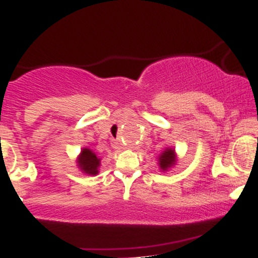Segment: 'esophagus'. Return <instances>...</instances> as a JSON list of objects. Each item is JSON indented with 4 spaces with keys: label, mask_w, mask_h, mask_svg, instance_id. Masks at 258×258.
<instances>
[{
    "label": "esophagus",
    "mask_w": 258,
    "mask_h": 258,
    "mask_svg": "<svg viewBox=\"0 0 258 258\" xmlns=\"http://www.w3.org/2000/svg\"><path fill=\"white\" fill-rule=\"evenodd\" d=\"M113 147L116 148V150H119V148H120L119 142H118V141H114V142H113Z\"/></svg>",
    "instance_id": "34e87169"
}]
</instances>
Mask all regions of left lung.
Listing matches in <instances>:
<instances>
[{"instance_id": "obj_1", "label": "left lung", "mask_w": 258, "mask_h": 258, "mask_svg": "<svg viewBox=\"0 0 258 258\" xmlns=\"http://www.w3.org/2000/svg\"><path fill=\"white\" fill-rule=\"evenodd\" d=\"M175 164V153L174 150L170 148H166V150L160 154L159 157V166L163 170H166L168 168H170L171 165Z\"/></svg>"}]
</instances>
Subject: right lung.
Returning <instances> with one entry per match:
<instances>
[{"label": "right lung", "mask_w": 258, "mask_h": 258, "mask_svg": "<svg viewBox=\"0 0 258 258\" xmlns=\"http://www.w3.org/2000/svg\"><path fill=\"white\" fill-rule=\"evenodd\" d=\"M78 165L86 174L89 175H96L98 174V168L100 165V159L96 157L95 153L92 151L84 148L82 151L80 158H78Z\"/></svg>", "instance_id": "1"}]
</instances>
